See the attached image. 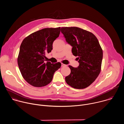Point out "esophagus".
<instances>
[{
	"instance_id": "34e87169",
	"label": "esophagus",
	"mask_w": 124,
	"mask_h": 124,
	"mask_svg": "<svg viewBox=\"0 0 124 124\" xmlns=\"http://www.w3.org/2000/svg\"><path fill=\"white\" fill-rule=\"evenodd\" d=\"M61 66L62 67H66V66H67V65H65L63 63H61Z\"/></svg>"
}]
</instances>
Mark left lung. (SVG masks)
I'll list each match as a JSON object with an SVG mask.
<instances>
[{
    "label": "left lung",
    "instance_id": "8db88e82",
    "mask_svg": "<svg viewBox=\"0 0 124 124\" xmlns=\"http://www.w3.org/2000/svg\"><path fill=\"white\" fill-rule=\"evenodd\" d=\"M61 31L79 63L77 68L69 66L70 73L65 78L66 82L76 89H84L100 73L102 50L96 37L89 31L77 27H61Z\"/></svg>",
    "mask_w": 124,
    "mask_h": 124
}]
</instances>
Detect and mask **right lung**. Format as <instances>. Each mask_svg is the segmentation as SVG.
<instances>
[{
	"mask_svg": "<svg viewBox=\"0 0 124 124\" xmlns=\"http://www.w3.org/2000/svg\"><path fill=\"white\" fill-rule=\"evenodd\" d=\"M60 32V27L44 28L31 34L23 41L17 64L23 78L30 85L37 87L47 85L61 67L60 62L45 63L47 58L46 54L51 51L53 43Z\"/></svg>",
	"mask_w": 124,
	"mask_h": 124,
	"instance_id": "add662e5",
	"label": "right lung"
}]
</instances>
